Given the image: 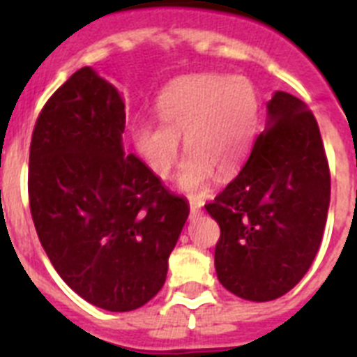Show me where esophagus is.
Returning a JSON list of instances; mask_svg holds the SVG:
<instances>
[{
  "instance_id": "34e87169",
  "label": "esophagus",
  "mask_w": 357,
  "mask_h": 357,
  "mask_svg": "<svg viewBox=\"0 0 357 357\" xmlns=\"http://www.w3.org/2000/svg\"><path fill=\"white\" fill-rule=\"evenodd\" d=\"M189 211H191V218H197L202 214V206L197 204V202H191V204H189Z\"/></svg>"
}]
</instances>
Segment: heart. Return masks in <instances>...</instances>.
<instances>
[{
  "label": "heart",
  "instance_id": "obj_1",
  "mask_svg": "<svg viewBox=\"0 0 357 357\" xmlns=\"http://www.w3.org/2000/svg\"><path fill=\"white\" fill-rule=\"evenodd\" d=\"M160 123H139L132 143L157 178H168L178 159L181 137L188 151L176 184L197 198L214 178H229L247 162L259 134L263 98L247 77L198 73L176 78L157 100Z\"/></svg>",
  "mask_w": 357,
  "mask_h": 357
}]
</instances>
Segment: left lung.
<instances>
[{
	"label": "left lung",
	"mask_w": 357,
	"mask_h": 357,
	"mask_svg": "<svg viewBox=\"0 0 357 357\" xmlns=\"http://www.w3.org/2000/svg\"><path fill=\"white\" fill-rule=\"evenodd\" d=\"M266 130L239 175L206 209L220 225L218 279L254 302L279 298L313 263L326 229L331 173L313 112L277 91Z\"/></svg>",
	"instance_id": "obj_1"
}]
</instances>
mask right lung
I'll list each match as a JSON object with an SVG mask.
<instances>
[{
    "mask_svg": "<svg viewBox=\"0 0 357 357\" xmlns=\"http://www.w3.org/2000/svg\"><path fill=\"white\" fill-rule=\"evenodd\" d=\"M125 102L82 68L52 94L31 134L28 197L37 236L75 293L123 313L162 288L188 220L146 164L125 153Z\"/></svg>",
    "mask_w": 357,
    "mask_h": 357,
    "instance_id": "obj_1",
    "label": "right lung"
}]
</instances>
